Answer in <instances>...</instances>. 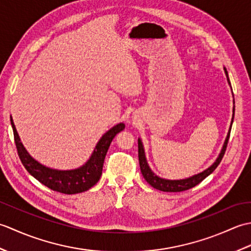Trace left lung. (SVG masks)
<instances>
[{"mask_svg":"<svg viewBox=\"0 0 251 251\" xmlns=\"http://www.w3.org/2000/svg\"><path fill=\"white\" fill-rule=\"evenodd\" d=\"M225 70H226V73L227 75L226 69H225ZM227 81H228V83H230L228 76H227ZM233 111H235V108L233 109ZM232 123H233V120H232ZM230 134H231V128H230V131H228L227 137H226V142H225V146H223V148H222V151L220 153L219 157L217 158V161L212 164L209 168L204 170V172L199 174V175L193 176V177L188 178V179H183V180H165L162 178H158L156 175H154L151 172V169L148 166V163L146 161V156H145V151H143L142 143L139 139L138 140V157H139L140 170H141L143 178H145L147 182L151 186H153L154 189L163 191V192H182V191L189 190L191 188H194L195 185L201 183L202 180H204L206 177H208V176L214 172V170L218 167V165H219L220 162L222 161V158H223V156H225V153L226 150Z\"/></svg>","mask_w":251,"mask_h":251,"instance_id":"left-lung-1","label":"left lung"}]
</instances>
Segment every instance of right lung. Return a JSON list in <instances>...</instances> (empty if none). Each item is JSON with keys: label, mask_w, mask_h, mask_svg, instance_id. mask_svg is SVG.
Here are the masks:
<instances>
[{"label": "right lung", "mask_w": 251, "mask_h": 251, "mask_svg": "<svg viewBox=\"0 0 251 251\" xmlns=\"http://www.w3.org/2000/svg\"><path fill=\"white\" fill-rule=\"evenodd\" d=\"M10 123H12L14 139L16 148H17L18 156L25 168L36 180H39L42 184H44L52 191L60 192V193L63 194L81 193V192L89 190L92 186L98 182L101 177V174H102L105 154L109 150L111 142L116 136V134H119L120 131L125 128V125L123 123L114 126L113 128H111L101 138L98 145L96 146L92 157H90L89 161L84 166L74 170H65L63 172V170L47 168L34 161L26 153L24 146L21 145L12 119H10Z\"/></svg>", "instance_id": "obj_1"}]
</instances>
